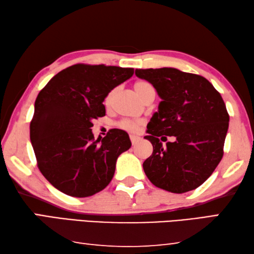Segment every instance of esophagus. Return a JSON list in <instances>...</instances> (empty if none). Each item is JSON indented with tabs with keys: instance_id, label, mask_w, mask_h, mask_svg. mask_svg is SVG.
<instances>
[{
	"instance_id": "obj_1",
	"label": "esophagus",
	"mask_w": 254,
	"mask_h": 254,
	"mask_svg": "<svg viewBox=\"0 0 254 254\" xmlns=\"http://www.w3.org/2000/svg\"><path fill=\"white\" fill-rule=\"evenodd\" d=\"M130 139H131L132 144H133V145H135V144H137V143H139V141L141 140V137H140V136H137V135H131V136H130Z\"/></svg>"
}]
</instances>
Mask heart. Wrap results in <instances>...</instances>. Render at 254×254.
Returning a JSON list of instances; mask_svg holds the SVG:
<instances>
[{"label": "heart", "instance_id": "1", "mask_svg": "<svg viewBox=\"0 0 254 254\" xmlns=\"http://www.w3.org/2000/svg\"><path fill=\"white\" fill-rule=\"evenodd\" d=\"M134 89L136 91V93L140 95V98L142 100H145L150 94L155 93L154 87L146 81H137L134 84ZM113 94H114V91H111V92H109L107 96H105V99H104L105 105H110V103L112 102ZM141 124H142L141 120L122 119L117 123V126L120 128H122V130H126L128 132H136L137 130H139Z\"/></svg>", "mask_w": 254, "mask_h": 254}]
</instances>
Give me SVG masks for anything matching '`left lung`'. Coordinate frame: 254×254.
<instances>
[{
  "label": "left lung",
  "mask_w": 254,
  "mask_h": 254,
  "mask_svg": "<svg viewBox=\"0 0 254 254\" xmlns=\"http://www.w3.org/2000/svg\"><path fill=\"white\" fill-rule=\"evenodd\" d=\"M135 74L162 99L144 136L153 145L143 162L147 179L172 193L194 190L223 156L230 118L222 96L205 77L177 68H137ZM165 135L176 141L167 142Z\"/></svg>",
  "instance_id": "8db88e82"
}]
</instances>
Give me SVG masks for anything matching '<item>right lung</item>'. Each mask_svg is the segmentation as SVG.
Returning a JSON list of instances; mask_svg holds the SVG:
<instances>
[{"instance_id": "1", "label": "right lung", "mask_w": 254, "mask_h": 254, "mask_svg": "<svg viewBox=\"0 0 254 254\" xmlns=\"http://www.w3.org/2000/svg\"><path fill=\"white\" fill-rule=\"evenodd\" d=\"M133 73L131 67L79 63L59 72L40 91L30 139L39 170L59 191L85 197L111 182L117 159L131 147L130 137L111 128L95 140L92 121L104 117L105 96Z\"/></svg>"}]
</instances>
